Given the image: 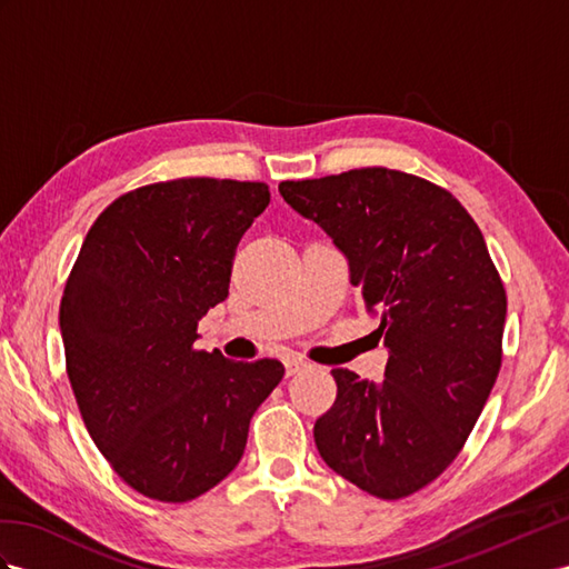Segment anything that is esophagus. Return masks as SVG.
Masks as SVG:
<instances>
[{
	"instance_id": "34e87169",
	"label": "esophagus",
	"mask_w": 569,
	"mask_h": 569,
	"mask_svg": "<svg viewBox=\"0 0 569 569\" xmlns=\"http://www.w3.org/2000/svg\"><path fill=\"white\" fill-rule=\"evenodd\" d=\"M283 366H286V375H288V377H290V375H296V372H300L302 368H308L300 358H286Z\"/></svg>"
}]
</instances>
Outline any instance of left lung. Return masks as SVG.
Returning a JSON list of instances; mask_svg holds the SVG:
<instances>
[{"label":"left lung","mask_w":569,"mask_h":569,"mask_svg":"<svg viewBox=\"0 0 569 569\" xmlns=\"http://www.w3.org/2000/svg\"><path fill=\"white\" fill-rule=\"evenodd\" d=\"M279 192L346 257L389 351L380 385L331 370L337 401L317 418L315 445L360 490L406 498L457 459L498 380L507 298L483 232L447 189L399 170Z\"/></svg>","instance_id":"left-lung-1"}]
</instances>
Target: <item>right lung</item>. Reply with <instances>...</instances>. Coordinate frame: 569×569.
Returning <instances> with one entry per match:
<instances>
[{"label":"right lung","instance_id":"obj_1","mask_svg":"<svg viewBox=\"0 0 569 569\" xmlns=\"http://www.w3.org/2000/svg\"><path fill=\"white\" fill-rule=\"evenodd\" d=\"M269 199L264 182L139 187L96 218L69 273L60 331L71 389L100 455L146 498L187 502L221 483L286 372L271 358L192 348Z\"/></svg>","mask_w":569,"mask_h":569}]
</instances>
